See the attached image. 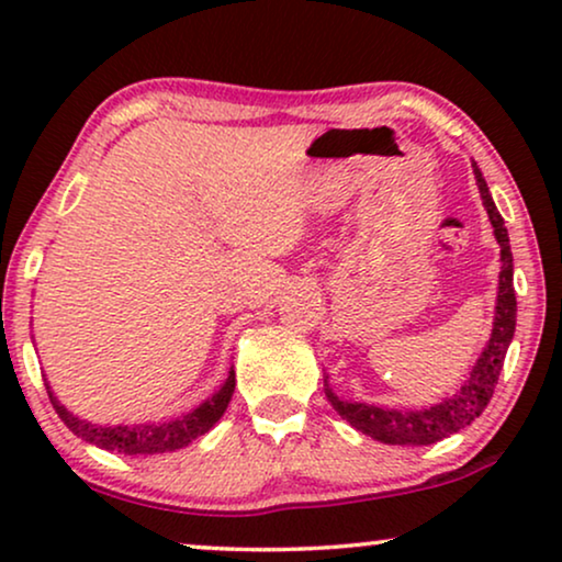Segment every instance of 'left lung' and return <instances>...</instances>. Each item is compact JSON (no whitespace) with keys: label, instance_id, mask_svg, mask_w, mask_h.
Here are the masks:
<instances>
[{"label":"left lung","instance_id":"left-lung-1","mask_svg":"<svg viewBox=\"0 0 562 562\" xmlns=\"http://www.w3.org/2000/svg\"><path fill=\"white\" fill-rule=\"evenodd\" d=\"M475 181H479V191L486 206L491 225H494V235L498 245H502V273H498V296H496V317L494 329H491V340L483 348L479 363L473 366L471 379L460 386L458 394H452L445 402L429 406V409L404 412V409H381L373 404H358V402H342L329 389L325 375V394L333 409L348 419L358 432H363L373 440L386 445H432L440 442L442 437H450L460 432V429L471 425L475 417H481L486 404L494 396V389L498 383V373L504 368L506 350L514 337V327H517V296H514V263H512V248H509V233L504 227V217L498 214L494 199L488 194L486 179L473 164Z\"/></svg>","mask_w":562,"mask_h":562}]
</instances>
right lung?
Here are the masks:
<instances>
[{
  "instance_id": "obj_1",
  "label": "right lung",
  "mask_w": 562,
  "mask_h": 562,
  "mask_svg": "<svg viewBox=\"0 0 562 562\" xmlns=\"http://www.w3.org/2000/svg\"><path fill=\"white\" fill-rule=\"evenodd\" d=\"M45 389H48L53 409H56L60 422H64L76 437H81V440L97 445V448L102 450L125 452V456H156V452H173L179 448H187L189 442H194L196 437L210 432V429L217 425V419L227 409L229 398H233L235 371H229L227 381L222 383L217 394H212L206 402L199 404L196 409H191L189 414H183V417L173 422H158V425H91V422L74 417V414L53 396L48 383H45Z\"/></svg>"
}]
</instances>
